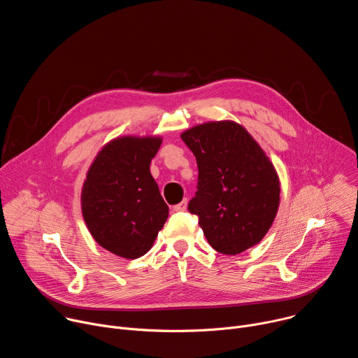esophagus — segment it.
Wrapping results in <instances>:
<instances>
[{
    "mask_svg": "<svg viewBox=\"0 0 358 358\" xmlns=\"http://www.w3.org/2000/svg\"><path fill=\"white\" fill-rule=\"evenodd\" d=\"M173 210H174L176 213H182V211H185V210H187V199H184V201H181L180 203H177V206L173 207Z\"/></svg>",
    "mask_w": 358,
    "mask_h": 358,
    "instance_id": "esophagus-1",
    "label": "esophagus"
}]
</instances>
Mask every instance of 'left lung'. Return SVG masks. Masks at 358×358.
Wrapping results in <instances>:
<instances>
[{
  "instance_id": "obj_1",
  "label": "left lung",
  "mask_w": 358,
  "mask_h": 358,
  "mask_svg": "<svg viewBox=\"0 0 358 358\" xmlns=\"http://www.w3.org/2000/svg\"><path fill=\"white\" fill-rule=\"evenodd\" d=\"M198 164V191L188 211L208 243L238 255L271 229L280 202L275 166L248 130L232 120L207 122L181 133Z\"/></svg>"
}]
</instances>
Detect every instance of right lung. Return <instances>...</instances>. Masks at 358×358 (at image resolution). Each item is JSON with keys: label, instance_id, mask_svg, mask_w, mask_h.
Masks as SVG:
<instances>
[{"label": "right lung", "instance_id": "add662e5", "mask_svg": "<svg viewBox=\"0 0 358 358\" xmlns=\"http://www.w3.org/2000/svg\"><path fill=\"white\" fill-rule=\"evenodd\" d=\"M160 136H119L99 150L80 192V208L93 239L124 259L145 255L169 218L150 163Z\"/></svg>", "mask_w": 358, "mask_h": 358}]
</instances>
